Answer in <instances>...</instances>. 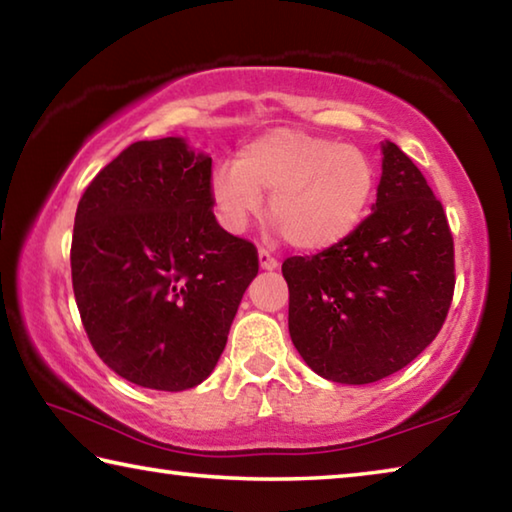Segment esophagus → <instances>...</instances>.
<instances>
[{
	"mask_svg": "<svg viewBox=\"0 0 512 512\" xmlns=\"http://www.w3.org/2000/svg\"><path fill=\"white\" fill-rule=\"evenodd\" d=\"M259 266L264 268V271H275L280 262L273 257V253L268 248H259Z\"/></svg>",
	"mask_w": 512,
	"mask_h": 512,
	"instance_id": "34e87169",
	"label": "esophagus"
}]
</instances>
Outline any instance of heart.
Masks as SVG:
<instances>
[{"mask_svg":"<svg viewBox=\"0 0 512 512\" xmlns=\"http://www.w3.org/2000/svg\"><path fill=\"white\" fill-rule=\"evenodd\" d=\"M212 201L241 230L271 196V219L291 246L323 250L352 235L375 192V167L359 146L277 128L241 146L212 176Z\"/></svg>","mask_w":512,"mask_h":512,"instance_id":"b5f03b06","label":"heart"}]
</instances>
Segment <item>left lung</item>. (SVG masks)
<instances>
[{"label": "left lung", "instance_id": "left-lung-1", "mask_svg": "<svg viewBox=\"0 0 512 512\" xmlns=\"http://www.w3.org/2000/svg\"><path fill=\"white\" fill-rule=\"evenodd\" d=\"M291 341L320 377L372 384L436 339L454 298V237L427 178L384 144L377 203L352 235L287 257Z\"/></svg>", "mask_w": 512, "mask_h": 512}]
</instances>
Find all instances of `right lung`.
Instances as JSON below:
<instances>
[{
    "mask_svg": "<svg viewBox=\"0 0 512 512\" xmlns=\"http://www.w3.org/2000/svg\"><path fill=\"white\" fill-rule=\"evenodd\" d=\"M212 158L180 137L135 142L76 207L69 262L94 352L131 384L185 391L210 377L259 271L253 241L214 216Z\"/></svg>",
    "mask_w": 512,
    "mask_h": 512,
    "instance_id": "right-lung-1",
    "label": "right lung"
}]
</instances>
